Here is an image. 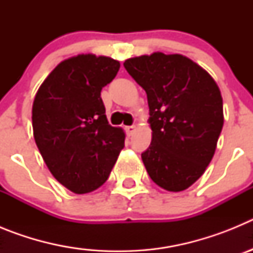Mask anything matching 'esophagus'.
Here are the masks:
<instances>
[{"label":"esophagus","mask_w":253,"mask_h":253,"mask_svg":"<svg viewBox=\"0 0 253 253\" xmlns=\"http://www.w3.org/2000/svg\"><path fill=\"white\" fill-rule=\"evenodd\" d=\"M125 131H126V134H128L129 137H130V135H133L134 131H135V126H134V125H130V126H125Z\"/></svg>","instance_id":"34e87169"}]
</instances>
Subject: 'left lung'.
<instances>
[{"label": "left lung", "instance_id": "8db88e82", "mask_svg": "<svg viewBox=\"0 0 253 253\" xmlns=\"http://www.w3.org/2000/svg\"><path fill=\"white\" fill-rule=\"evenodd\" d=\"M125 69L147 93L152 142L142 161L153 182L184 191L199 180L215 153L224 123L218 84L181 54L129 58Z\"/></svg>", "mask_w": 253, "mask_h": 253}]
</instances>
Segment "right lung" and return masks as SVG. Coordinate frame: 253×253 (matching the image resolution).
Here are the masks:
<instances>
[{"label":"right lung","mask_w":253,"mask_h":253,"mask_svg":"<svg viewBox=\"0 0 253 253\" xmlns=\"http://www.w3.org/2000/svg\"><path fill=\"white\" fill-rule=\"evenodd\" d=\"M119 68L113 58L78 54L60 62L35 95V143L51 175L75 194L104 185L124 148V130L109 124L100 96Z\"/></svg>","instance_id":"1"}]
</instances>
